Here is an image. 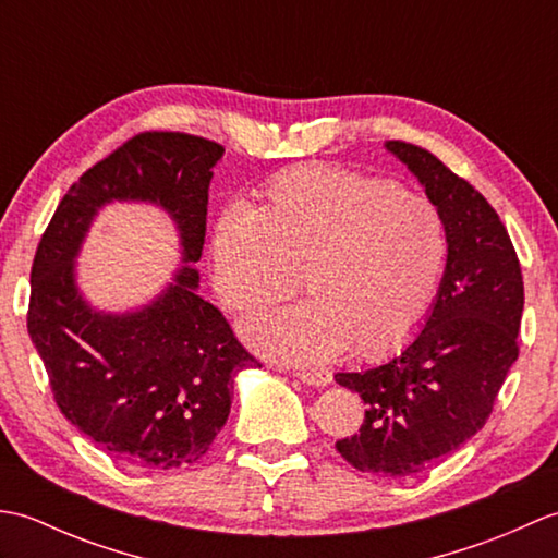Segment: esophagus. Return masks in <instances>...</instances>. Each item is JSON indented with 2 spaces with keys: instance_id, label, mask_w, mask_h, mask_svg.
<instances>
[{
  "instance_id": "34e87169",
  "label": "esophagus",
  "mask_w": 558,
  "mask_h": 558,
  "mask_svg": "<svg viewBox=\"0 0 558 558\" xmlns=\"http://www.w3.org/2000/svg\"><path fill=\"white\" fill-rule=\"evenodd\" d=\"M298 378L310 386H328L330 381H333V376H330V372H326V369H302V372H298Z\"/></svg>"
}]
</instances>
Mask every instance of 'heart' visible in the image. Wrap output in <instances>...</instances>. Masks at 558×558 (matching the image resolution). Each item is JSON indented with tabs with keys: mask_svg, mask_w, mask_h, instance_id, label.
<instances>
[{
	"mask_svg": "<svg viewBox=\"0 0 558 558\" xmlns=\"http://www.w3.org/2000/svg\"><path fill=\"white\" fill-rule=\"evenodd\" d=\"M448 256L432 198L326 165L272 177L252 213H228L213 234V278L234 312L266 310L302 278L310 302L244 324L258 352L294 364L408 345L429 322Z\"/></svg>",
	"mask_w": 558,
	"mask_h": 558,
	"instance_id": "1",
	"label": "heart"
}]
</instances>
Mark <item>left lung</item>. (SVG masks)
Masks as SVG:
<instances>
[{"instance_id":"obj_1","label":"left lung","mask_w":558,"mask_h":558,"mask_svg":"<svg viewBox=\"0 0 558 558\" xmlns=\"http://www.w3.org/2000/svg\"><path fill=\"white\" fill-rule=\"evenodd\" d=\"M386 148L441 208L450 256L434 312L410 345L336 381L364 400L360 432L336 444L360 472L414 477L453 453L489 420L518 360L523 272L511 236L475 186L434 153L405 141Z\"/></svg>"}]
</instances>
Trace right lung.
I'll list each match as a JSON object with an SVG mask.
<instances>
[{"label":"right lung","mask_w":558,"mask_h":558,"mask_svg":"<svg viewBox=\"0 0 558 558\" xmlns=\"http://www.w3.org/2000/svg\"><path fill=\"white\" fill-rule=\"evenodd\" d=\"M216 141L146 132L71 184L31 268L28 336L57 408L102 450L141 470L196 462L232 405L234 376L256 364L220 310L198 298ZM112 199H148L171 213L183 270L150 305L96 313L75 286L73 260L92 218Z\"/></svg>","instance_id":"add662e5"}]
</instances>
